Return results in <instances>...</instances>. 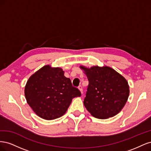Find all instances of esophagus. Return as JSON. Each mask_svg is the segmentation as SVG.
<instances>
[{
	"mask_svg": "<svg viewBox=\"0 0 151 151\" xmlns=\"http://www.w3.org/2000/svg\"><path fill=\"white\" fill-rule=\"evenodd\" d=\"M78 89H79V91H81V94H83V87H82L81 86H79L78 87Z\"/></svg>",
	"mask_w": 151,
	"mask_h": 151,
	"instance_id": "esophagus-1",
	"label": "esophagus"
}]
</instances>
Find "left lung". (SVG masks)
Segmentation results:
<instances>
[{"label": "left lung", "mask_w": 151, "mask_h": 151, "mask_svg": "<svg viewBox=\"0 0 151 151\" xmlns=\"http://www.w3.org/2000/svg\"><path fill=\"white\" fill-rule=\"evenodd\" d=\"M80 68L84 71L89 81L84 101L87 110L99 119H106L117 115L129 96L127 80L107 66Z\"/></svg>", "instance_id": "obj_1"}]
</instances>
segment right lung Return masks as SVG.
Segmentation results:
<instances>
[{
  "label": "right lung",
  "mask_w": 151,
  "mask_h": 151,
  "mask_svg": "<svg viewBox=\"0 0 151 151\" xmlns=\"http://www.w3.org/2000/svg\"><path fill=\"white\" fill-rule=\"evenodd\" d=\"M26 101L38 116L51 120L67 111L74 98L81 96L80 91L64 76L61 68L47 65L32 75L24 89Z\"/></svg>",
  "instance_id": "obj_1"
}]
</instances>
